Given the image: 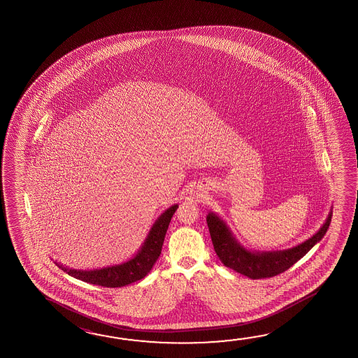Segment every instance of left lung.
Returning <instances> with one entry per match:
<instances>
[{"label": "left lung", "instance_id": "1", "mask_svg": "<svg viewBox=\"0 0 358 358\" xmlns=\"http://www.w3.org/2000/svg\"><path fill=\"white\" fill-rule=\"evenodd\" d=\"M332 218V212L329 213L327 221L324 222L322 229L316 235L310 237L299 246L293 247L286 251L277 252L256 253L247 251L243 247L236 242L231 235L229 229L222 220L216 215H207V224L210 229L212 243L218 258L221 259L226 267L238 272L241 275H247L252 280L268 278L273 275H280L287 271L291 266L296 264L299 259L303 257L318 241L322 240L326 235Z\"/></svg>", "mask_w": 358, "mask_h": 358}]
</instances>
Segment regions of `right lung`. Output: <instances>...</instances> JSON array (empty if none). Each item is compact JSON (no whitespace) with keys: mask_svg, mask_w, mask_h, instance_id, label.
I'll return each mask as SVG.
<instances>
[{"mask_svg":"<svg viewBox=\"0 0 358 358\" xmlns=\"http://www.w3.org/2000/svg\"><path fill=\"white\" fill-rule=\"evenodd\" d=\"M177 207V205L171 206L169 210H166L159 217V220L155 222L147 236L146 242L143 243L141 251L132 259H129V262L94 271L69 270L61 264H57V266L77 280L102 287H123L126 285L142 280L151 271L161 255L164 236Z\"/></svg>","mask_w":358,"mask_h":358,"instance_id":"1","label":"right lung"}]
</instances>
